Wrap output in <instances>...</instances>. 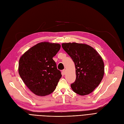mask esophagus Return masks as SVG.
<instances>
[{"label": "esophagus", "mask_w": 124, "mask_h": 124, "mask_svg": "<svg viewBox=\"0 0 124 124\" xmlns=\"http://www.w3.org/2000/svg\"><path fill=\"white\" fill-rule=\"evenodd\" d=\"M66 70L65 69H64V70H63L62 72H63V75H65V74H66Z\"/></svg>", "instance_id": "obj_1"}]
</instances>
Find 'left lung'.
<instances>
[{"label":"left lung","mask_w":124,"mask_h":124,"mask_svg":"<svg viewBox=\"0 0 124 124\" xmlns=\"http://www.w3.org/2000/svg\"><path fill=\"white\" fill-rule=\"evenodd\" d=\"M62 46L75 63L76 78L70 85L71 89L81 96L90 94L104 75V63L101 55L86 44L64 43Z\"/></svg>","instance_id":"obj_1"}]
</instances>
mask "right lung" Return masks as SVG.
Segmentation results:
<instances>
[{
	"mask_svg": "<svg viewBox=\"0 0 124 124\" xmlns=\"http://www.w3.org/2000/svg\"><path fill=\"white\" fill-rule=\"evenodd\" d=\"M60 47L58 43L41 42L31 47L20 58L19 76L35 95L45 96L56 88L62 75L53 58Z\"/></svg>",
	"mask_w": 124,
	"mask_h": 124,
	"instance_id": "1",
	"label": "right lung"
}]
</instances>
